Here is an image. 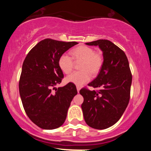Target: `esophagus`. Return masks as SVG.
<instances>
[{
  "label": "esophagus",
  "instance_id": "34e87169",
  "mask_svg": "<svg viewBox=\"0 0 151 151\" xmlns=\"http://www.w3.org/2000/svg\"><path fill=\"white\" fill-rule=\"evenodd\" d=\"M77 92L79 93V91H80V87L79 86H77Z\"/></svg>",
  "mask_w": 151,
  "mask_h": 151
}]
</instances>
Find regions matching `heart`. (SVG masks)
<instances>
[{
	"label": "heart",
	"instance_id": "b5f03b06",
	"mask_svg": "<svg viewBox=\"0 0 151 151\" xmlns=\"http://www.w3.org/2000/svg\"><path fill=\"white\" fill-rule=\"evenodd\" d=\"M72 57L67 54H62L58 60V65L64 73L69 74L74 67V60L81 62L79 65L80 71L74 72L66 77L69 83L81 86L88 82L92 75H97L103 66L104 59L100 53L95 52L94 50L90 47L81 45L74 48L71 52Z\"/></svg>",
	"mask_w": 151,
	"mask_h": 151
}]
</instances>
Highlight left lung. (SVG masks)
Here are the masks:
<instances>
[{
  "mask_svg": "<svg viewBox=\"0 0 151 151\" xmlns=\"http://www.w3.org/2000/svg\"><path fill=\"white\" fill-rule=\"evenodd\" d=\"M86 45L99 46L104 62L97 77L88 84L99 90L79 91L84 97L83 115L90 127L106 129L120 119L129 104L132 74L126 54L113 42L98 40Z\"/></svg>",
  "mask_w": 151,
  "mask_h": 151,
  "instance_id": "obj_1",
  "label": "left lung"
}]
</instances>
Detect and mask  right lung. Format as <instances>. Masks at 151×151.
<instances>
[{
	"mask_svg": "<svg viewBox=\"0 0 151 151\" xmlns=\"http://www.w3.org/2000/svg\"><path fill=\"white\" fill-rule=\"evenodd\" d=\"M77 44L45 39L29 52L24 60L19 81L20 98L27 116L41 129L52 130L61 126L71 101L77 94L72 83L52 91L64 77L59 58Z\"/></svg>",
	"mask_w": 151,
	"mask_h": 151,
	"instance_id": "add662e5",
	"label": "right lung"
}]
</instances>
